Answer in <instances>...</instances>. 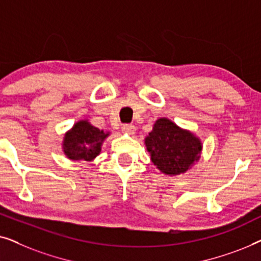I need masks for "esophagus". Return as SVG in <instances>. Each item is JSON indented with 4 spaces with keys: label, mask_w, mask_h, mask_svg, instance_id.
<instances>
[{
    "label": "esophagus",
    "mask_w": 261,
    "mask_h": 261,
    "mask_svg": "<svg viewBox=\"0 0 261 261\" xmlns=\"http://www.w3.org/2000/svg\"><path fill=\"white\" fill-rule=\"evenodd\" d=\"M121 129H122V133H124V134L133 135L135 133V127L133 126V124H123Z\"/></svg>",
    "instance_id": "34e87169"
}]
</instances>
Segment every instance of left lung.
<instances>
[{"mask_svg": "<svg viewBox=\"0 0 261 261\" xmlns=\"http://www.w3.org/2000/svg\"><path fill=\"white\" fill-rule=\"evenodd\" d=\"M152 163L166 176H178L190 170L201 158L202 141L167 117H160L145 138Z\"/></svg>", "mask_w": 261, "mask_h": 261, "instance_id": "8db88e82", "label": "left lung"}]
</instances>
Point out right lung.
Listing matches in <instances>:
<instances>
[{
  "label": "right lung",
  "instance_id": "add662e5",
  "mask_svg": "<svg viewBox=\"0 0 261 261\" xmlns=\"http://www.w3.org/2000/svg\"><path fill=\"white\" fill-rule=\"evenodd\" d=\"M110 132L98 129L88 119L80 120L64 134L62 149L67 159L72 162H92L99 153Z\"/></svg>",
  "mask_w": 261,
  "mask_h": 261
}]
</instances>
